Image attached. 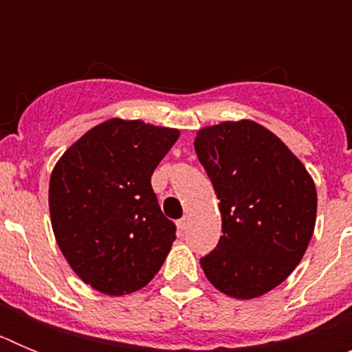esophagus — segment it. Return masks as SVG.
<instances>
[{
	"instance_id": "obj_1",
	"label": "esophagus",
	"mask_w": 352,
	"mask_h": 352,
	"mask_svg": "<svg viewBox=\"0 0 352 352\" xmlns=\"http://www.w3.org/2000/svg\"><path fill=\"white\" fill-rule=\"evenodd\" d=\"M176 226H178L179 232L186 231V227H188V217H183V219H179L178 222H176Z\"/></svg>"
}]
</instances>
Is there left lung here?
I'll use <instances>...</instances> for the list:
<instances>
[{
  "instance_id": "1",
  "label": "left lung",
  "mask_w": 352,
  "mask_h": 352,
  "mask_svg": "<svg viewBox=\"0 0 352 352\" xmlns=\"http://www.w3.org/2000/svg\"><path fill=\"white\" fill-rule=\"evenodd\" d=\"M194 148L222 214L219 245L201 259L204 275L227 296H263L291 275L312 239V176L275 133L252 120L204 126Z\"/></svg>"
}]
</instances>
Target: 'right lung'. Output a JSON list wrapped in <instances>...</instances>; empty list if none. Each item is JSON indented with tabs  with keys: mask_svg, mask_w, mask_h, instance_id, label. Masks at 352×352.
Masks as SVG:
<instances>
[{
	"mask_svg": "<svg viewBox=\"0 0 352 352\" xmlns=\"http://www.w3.org/2000/svg\"><path fill=\"white\" fill-rule=\"evenodd\" d=\"M179 130L113 118L84 133L56 162L49 211L56 241L84 284L109 296L148 285L176 239L151 174Z\"/></svg>",
	"mask_w": 352,
	"mask_h": 352,
	"instance_id": "right-lung-1",
	"label": "right lung"
}]
</instances>
